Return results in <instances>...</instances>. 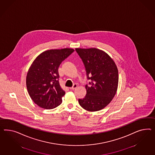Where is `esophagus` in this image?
Returning <instances> with one entry per match:
<instances>
[{
  "label": "esophagus",
  "mask_w": 155,
  "mask_h": 155,
  "mask_svg": "<svg viewBox=\"0 0 155 155\" xmlns=\"http://www.w3.org/2000/svg\"><path fill=\"white\" fill-rule=\"evenodd\" d=\"M78 87V85L77 84H73V86L71 87H70V89H71V90H74L75 88H77Z\"/></svg>",
  "instance_id": "1"
}]
</instances>
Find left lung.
Listing matches in <instances>:
<instances>
[{"instance_id": "1", "label": "left lung", "mask_w": 155, "mask_h": 155, "mask_svg": "<svg viewBox=\"0 0 155 155\" xmlns=\"http://www.w3.org/2000/svg\"><path fill=\"white\" fill-rule=\"evenodd\" d=\"M75 50L86 68L91 86H86V95L78 100L80 105L89 112L104 108L112 101L117 92L118 71L116 64L104 51L96 48Z\"/></svg>"}]
</instances>
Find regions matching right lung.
<instances>
[{"label": "right lung", "instance_id": "obj_1", "mask_svg": "<svg viewBox=\"0 0 155 155\" xmlns=\"http://www.w3.org/2000/svg\"><path fill=\"white\" fill-rule=\"evenodd\" d=\"M74 50L69 48L51 49L39 54L28 71V92L35 104L44 109L54 108L61 104L65 92L59 82L60 64Z\"/></svg>", "mask_w": 155, "mask_h": 155}]
</instances>
